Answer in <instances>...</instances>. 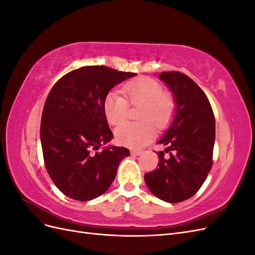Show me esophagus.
I'll list each match as a JSON object with an SVG mask.
<instances>
[{"instance_id":"obj_1","label":"esophagus","mask_w":255,"mask_h":255,"mask_svg":"<svg viewBox=\"0 0 255 255\" xmlns=\"http://www.w3.org/2000/svg\"><path fill=\"white\" fill-rule=\"evenodd\" d=\"M141 153H142V151H140V150H130V154H132V155H134V156L140 155Z\"/></svg>"}]
</instances>
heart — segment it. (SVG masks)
<instances>
[{
	"mask_svg": "<svg viewBox=\"0 0 255 255\" xmlns=\"http://www.w3.org/2000/svg\"><path fill=\"white\" fill-rule=\"evenodd\" d=\"M123 94L112 91L104 99L103 111L106 120L113 126L126 120L128 104L140 106L138 118L141 122H126L115 129L116 140L127 146H140L149 142L155 129L166 128L175 112V99L170 91L153 79L138 78L123 87Z\"/></svg>",
	"mask_w": 255,
	"mask_h": 255,
	"instance_id": "1",
	"label": "heart"
}]
</instances>
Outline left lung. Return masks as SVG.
Listing matches in <instances>:
<instances>
[{"mask_svg": "<svg viewBox=\"0 0 255 255\" xmlns=\"http://www.w3.org/2000/svg\"><path fill=\"white\" fill-rule=\"evenodd\" d=\"M159 79L173 92L176 110L170 128L157 142L167 149L157 153L158 165L144 174V182L154 196L177 203L196 195L210 173L215 116L206 95L189 76L169 71L161 72Z\"/></svg>", "mask_w": 255, "mask_h": 255, "instance_id": "obj_1", "label": "left lung"}]
</instances>
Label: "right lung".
<instances>
[{
	"mask_svg": "<svg viewBox=\"0 0 255 255\" xmlns=\"http://www.w3.org/2000/svg\"><path fill=\"white\" fill-rule=\"evenodd\" d=\"M133 72L105 66L75 69L60 78L45 100L40 140L45 169L63 194L78 201L103 195L129 155L125 146H100L113 139L103 111L109 91Z\"/></svg>",
	"mask_w": 255,
	"mask_h": 255,
	"instance_id": "1",
	"label": "right lung"
}]
</instances>
